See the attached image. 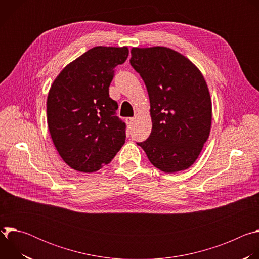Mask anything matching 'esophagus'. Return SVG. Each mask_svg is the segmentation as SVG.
<instances>
[{"label": "esophagus", "instance_id": "esophagus-1", "mask_svg": "<svg viewBox=\"0 0 259 259\" xmlns=\"http://www.w3.org/2000/svg\"><path fill=\"white\" fill-rule=\"evenodd\" d=\"M134 121H135L134 118H127L126 119V123L128 124V126H131L134 123Z\"/></svg>", "mask_w": 259, "mask_h": 259}]
</instances>
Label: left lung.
<instances>
[{"mask_svg":"<svg viewBox=\"0 0 259 259\" xmlns=\"http://www.w3.org/2000/svg\"><path fill=\"white\" fill-rule=\"evenodd\" d=\"M130 63L142 78L151 103L152 132L142 147L150 162L166 173L190 168L207 141L212 103L199 68L167 48H132Z\"/></svg>","mask_w":259,"mask_h":259,"instance_id":"left-lung-1","label":"left lung"}]
</instances>
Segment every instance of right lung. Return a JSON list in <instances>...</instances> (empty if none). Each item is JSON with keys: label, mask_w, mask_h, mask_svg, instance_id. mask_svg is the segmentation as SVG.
I'll return each mask as SVG.
<instances>
[{"label": "right lung", "mask_w": 259, "mask_h": 259, "mask_svg": "<svg viewBox=\"0 0 259 259\" xmlns=\"http://www.w3.org/2000/svg\"><path fill=\"white\" fill-rule=\"evenodd\" d=\"M127 47H94L68 63L47 98V122L62 160L84 173L108 164L125 143L126 124L108 87L115 67L126 61Z\"/></svg>", "instance_id": "obj_1"}]
</instances>
